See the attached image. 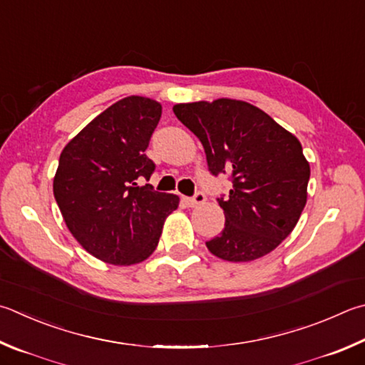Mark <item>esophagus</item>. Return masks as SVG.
Segmentation results:
<instances>
[{"mask_svg":"<svg viewBox=\"0 0 365 365\" xmlns=\"http://www.w3.org/2000/svg\"><path fill=\"white\" fill-rule=\"evenodd\" d=\"M183 201H185V204L188 205V207H196V205H200L205 201V195L202 193V191H196L195 196L183 197Z\"/></svg>","mask_w":365,"mask_h":365,"instance_id":"1","label":"esophagus"}]
</instances>
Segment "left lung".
<instances>
[{
	"label": "left lung",
	"mask_w": 365,
	"mask_h": 365,
	"mask_svg": "<svg viewBox=\"0 0 365 365\" xmlns=\"http://www.w3.org/2000/svg\"><path fill=\"white\" fill-rule=\"evenodd\" d=\"M178 121L200 138L209 172L230 174L217 197L225 228L205 242L218 258L250 262L269 254L295 228L307 204L309 164L295 135L247 102L178 103Z\"/></svg>",
	"instance_id": "left-lung-1"
}]
</instances>
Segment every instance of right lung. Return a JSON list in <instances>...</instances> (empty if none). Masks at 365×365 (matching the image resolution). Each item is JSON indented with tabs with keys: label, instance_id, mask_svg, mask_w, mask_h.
I'll return each mask as SVG.
<instances>
[{
	"label": "right lung",
	"instance_id": "right-lung-1",
	"mask_svg": "<svg viewBox=\"0 0 365 365\" xmlns=\"http://www.w3.org/2000/svg\"><path fill=\"white\" fill-rule=\"evenodd\" d=\"M161 105L125 97L86 125L63 148L54 197L70 233L102 262L140 263L153 254L178 196L155 191V163L145 155Z\"/></svg>",
	"mask_w": 365,
	"mask_h": 365
}]
</instances>
